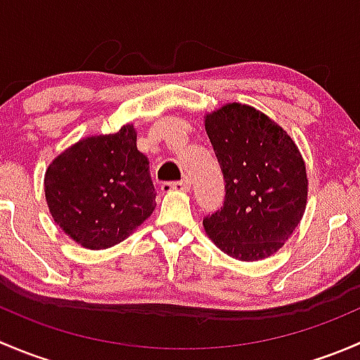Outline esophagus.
Returning a JSON list of instances; mask_svg holds the SVG:
<instances>
[{
  "label": "esophagus",
  "mask_w": 360,
  "mask_h": 360,
  "mask_svg": "<svg viewBox=\"0 0 360 360\" xmlns=\"http://www.w3.org/2000/svg\"><path fill=\"white\" fill-rule=\"evenodd\" d=\"M191 184L188 179H183V181H174V183H163L162 184V190L163 191H170V190H176V191H190Z\"/></svg>",
  "instance_id": "esophagus-1"
}]
</instances>
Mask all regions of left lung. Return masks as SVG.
<instances>
[{
	"mask_svg": "<svg viewBox=\"0 0 360 360\" xmlns=\"http://www.w3.org/2000/svg\"><path fill=\"white\" fill-rule=\"evenodd\" d=\"M205 130L226 183L221 210L203 217L205 233L235 259H264L284 245L307 209L304 160L281 125L248 104L209 112Z\"/></svg>",
	"mask_w": 360,
	"mask_h": 360,
	"instance_id": "1",
	"label": "left lung"
}]
</instances>
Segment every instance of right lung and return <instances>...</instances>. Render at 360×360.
I'll return each mask as SVG.
<instances>
[{"mask_svg": "<svg viewBox=\"0 0 360 360\" xmlns=\"http://www.w3.org/2000/svg\"><path fill=\"white\" fill-rule=\"evenodd\" d=\"M134 125L78 141L45 172V197L60 230L82 248L125 240L155 210L150 162L137 150Z\"/></svg>", "mask_w": 360, "mask_h": 360, "instance_id": "obj_1", "label": "right lung"}]
</instances>
